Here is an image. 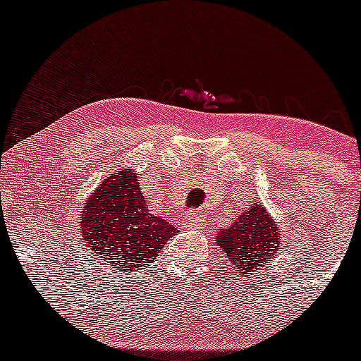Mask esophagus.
Wrapping results in <instances>:
<instances>
[{"label": "esophagus", "instance_id": "obj_1", "mask_svg": "<svg viewBox=\"0 0 361 361\" xmlns=\"http://www.w3.org/2000/svg\"><path fill=\"white\" fill-rule=\"evenodd\" d=\"M181 224L186 227V229H197L204 224V217L198 210H190V212H185L183 219H181Z\"/></svg>", "mask_w": 361, "mask_h": 361}]
</instances>
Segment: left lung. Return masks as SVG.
<instances>
[{"instance_id":"left-lung-1","label":"left lung","mask_w":361,"mask_h":361,"mask_svg":"<svg viewBox=\"0 0 361 361\" xmlns=\"http://www.w3.org/2000/svg\"><path fill=\"white\" fill-rule=\"evenodd\" d=\"M215 241L226 251L229 267H234V271L246 279H251L264 263H270L281 244L280 229L259 202L251 204L229 229L219 231Z\"/></svg>"}]
</instances>
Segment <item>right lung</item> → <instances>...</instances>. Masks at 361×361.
Returning a JSON list of instances; mask_svg holds the SVG:
<instances>
[{
	"mask_svg": "<svg viewBox=\"0 0 361 361\" xmlns=\"http://www.w3.org/2000/svg\"><path fill=\"white\" fill-rule=\"evenodd\" d=\"M80 231L93 258L115 271L144 270L176 234L166 219L147 210L134 169L117 171L94 190Z\"/></svg>",
	"mask_w": 361,
	"mask_h": 361,
	"instance_id": "obj_1",
	"label": "right lung"
}]
</instances>
